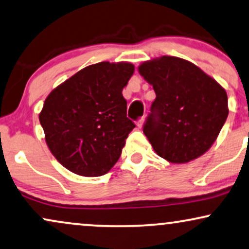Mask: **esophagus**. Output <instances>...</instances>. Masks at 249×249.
<instances>
[{
    "label": "esophagus",
    "mask_w": 249,
    "mask_h": 249,
    "mask_svg": "<svg viewBox=\"0 0 249 249\" xmlns=\"http://www.w3.org/2000/svg\"><path fill=\"white\" fill-rule=\"evenodd\" d=\"M143 122H144V117H141V118L138 119V121H137V126H138V128L142 127Z\"/></svg>",
    "instance_id": "esophagus-1"
}]
</instances>
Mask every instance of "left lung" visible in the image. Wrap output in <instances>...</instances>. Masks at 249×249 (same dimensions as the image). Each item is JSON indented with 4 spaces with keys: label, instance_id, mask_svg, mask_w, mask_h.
<instances>
[{
    "label": "left lung",
    "instance_id": "8db88e82",
    "mask_svg": "<svg viewBox=\"0 0 249 249\" xmlns=\"http://www.w3.org/2000/svg\"><path fill=\"white\" fill-rule=\"evenodd\" d=\"M140 74L156 93L143 133L159 156L187 163L212 147L228 118V95L215 79L185 59L144 62Z\"/></svg>",
    "mask_w": 249,
    "mask_h": 249
}]
</instances>
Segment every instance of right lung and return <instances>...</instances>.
<instances>
[{"instance_id":"right-lung-1","label":"right lung","mask_w":249,"mask_h":249,"mask_svg":"<svg viewBox=\"0 0 249 249\" xmlns=\"http://www.w3.org/2000/svg\"><path fill=\"white\" fill-rule=\"evenodd\" d=\"M133 72L131 63H97L49 94L39 119L50 152L63 166L99 177L118 161L135 127L122 94Z\"/></svg>"}]
</instances>
